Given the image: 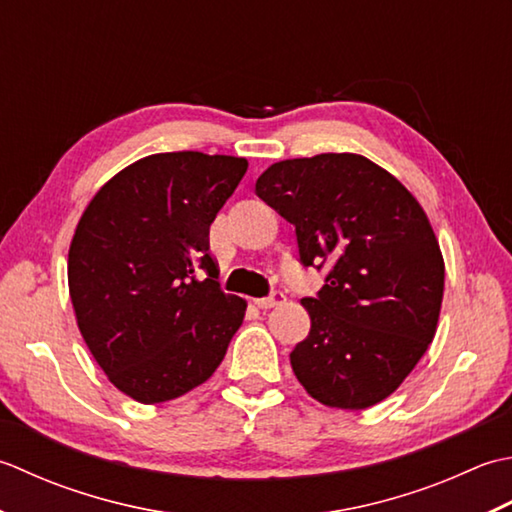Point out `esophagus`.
<instances>
[{"label": "esophagus", "instance_id": "esophagus-1", "mask_svg": "<svg viewBox=\"0 0 512 512\" xmlns=\"http://www.w3.org/2000/svg\"><path fill=\"white\" fill-rule=\"evenodd\" d=\"M283 300H285L283 291H271V294H269L267 298H258V300H254V305H256L258 309H271V307L280 305V302H283Z\"/></svg>", "mask_w": 512, "mask_h": 512}]
</instances>
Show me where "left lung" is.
Returning a JSON list of instances; mask_svg holds the SVG:
<instances>
[{"instance_id":"1","label":"left lung","mask_w":512,"mask_h":512,"mask_svg":"<svg viewBox=\"0 0 512 512\" xmlns=\"http://www.w3.org/2000/svg\"><path fill=\"white\" fill-rule=\"evenodd\" d=\"M256 194L296 227L302 267H327L302 298L309 336L289 353L311 398L360 411L382 402L433 342L444 258L413 194L360 154L274 163Z\"/></svg>"}]
</instances>
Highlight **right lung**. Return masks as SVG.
Instances as JSON below:
<instances>
[{
  "label": "right lung",
  "mask_w": 512,
  "mask_h": 512,
  "mask_svg": "<svg viewBox=\"0 0 512 512\" xmlns=\"http://www.w3.org/2000/svg\"><path fill=\"white\" fill-rule=\"evenodd\" d=\"M247 161L163 152L92 198L72 236L77 325L108 380L141 404L181 398L223 362L247 302L218 285L210 225Z\"/></svg>",
  "instance_id": "right-lung-1"
}]
</instances>
